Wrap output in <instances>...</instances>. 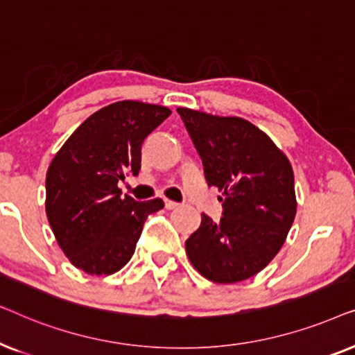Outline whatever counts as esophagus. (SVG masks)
I'll return each instance as SVG.
<instances>
[{"instance_id":"1","label":"esophagus","mask_w":355,"mask_h":355,"mask_svg":"<svg viewBox=\"0 0 355 355\" xmlns=\"http://www.w3.org/2000/svg\"><path fill=\"white\" fill-rule=\"evenodd\" d=\"M164 207H166L168 210H173V208L179 207V203L174 202V200H169V198H164Z\"/></svg>"}]
</instances>
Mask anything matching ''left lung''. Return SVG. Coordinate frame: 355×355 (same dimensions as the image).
<instances>
[{
    "label": "left lung",
    "mask_w": 355,
    "mask_h": 355,
    "mask_svg": "<svg viewBox=\"0 0 355 355\" xmlns=\"http://www.w3.org/2000/svg\"><path fill=\"white\" fill-rule=\"evenodd\" d=\"M203 163L208 186L223 192V218L202 213L186 241L198 273L220 284L239 283L265 268L283 247L295 218L294 173L273 140L237 116L178 108Z\"/></svg>",
    "instance_id": "1"
}]
</instances>
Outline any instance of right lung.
Here are the masks:
<instances>
[{"label": "right lung", "mask_w": 355, "mask_h": 355, "mask_svg": "<svg viewBox=\"0 0 355 355\" xmlns=\"http://www.w3.org/2000/svg\"><path fill=\"white\" fill-rule=\"evenodd\" d=\"M171 110L116 101L77 128L46 171V216L58 245L76 268L113 275L134 255L144 223L162 198L121 197L119 181L140 171V148Z\"/></svg>", "instance_id": "add662e5"}]
</instances>
